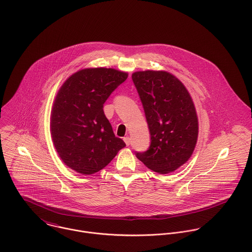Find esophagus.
<instances>
[{
  "label": "esophagus",
  "instance_id": "34e87169",
  "mask_svg": "<svg viewBox=\"0 0 252 252\" xmlns=\"http://www.w3.org/2000/svg\"><path fill=\"white\" fill-rule=\"evenodd\" d=\"M123 140H124L126 145H129V144H131V139L129 137H125Z\"/></svg>",
  "mask_w": 252,
  "mask_h": 252
}]
</instances>
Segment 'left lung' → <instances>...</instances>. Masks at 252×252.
Segmentation results:
<instances>
[{"label": "left lung", "mask_w": 252, "mask_h": 252, "mask_svg": "<svg viewBox=\"0 0 252 252\" xmlns=\"http://www.w3.org/2000/svg\"><path fill=\"white\" fill-rule=\"evenodd\" d=\"M132 79L143 103L151 144L136 155L158 174L178 170L191 157L198 140L199 122L184 84L166 71H140Z\"/></svg>", "instance_id": "left-lung-1"}]
</instances>
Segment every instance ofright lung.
Returning <instances> with one entry per match:
<instances>
[{"instance_id":"obj_1","label":"right lung","mask_w":252,"mask_h":252,"mask_svg":"<svg viewBox=\"0 0 252 252\" xmlns=\"http://www.w3.org/2000/svg\"><path fill=\"white\" fill-rule=\"evenodd\" d=\"M128 72L112 68L79 70L60 87L51 110L50 132L61 160L74 172L93 175L126 146L115 137L104 104Z\"/></svg>"}]
</instances>
